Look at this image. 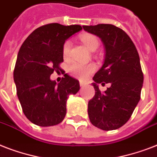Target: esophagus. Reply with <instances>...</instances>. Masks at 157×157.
Segmentation results:
<instances>
[{"label":"esophagus","mask_w":157,"mask_h":157,"mask_svg":"<svg viewBox=\"0 0 157 157\" xmlns=\"http://www.w3.org/2000/svg\"><path fill=\"white\" fill-rule=\"evenodd\" d=\"M86 85H87V83H86V81H80V86H81V87H84V86H86Z\"/></svg>","instance_id":"esophagus-1"}]
</instances>
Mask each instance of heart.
<instances>
[{
  "mask_svg": "<svg viewBox=\"0 0 157 157\" xmlns=\"http://www.w3.org/2000/svg\"><path fill=\"white\" fill-rule=\"evenodd\" d=\"M81 40L87 46L89 50L94 51L98 47V39L92 35H84L81 36ZM71 42V40H66L63 45V54L64 58H67L70 54ZM95 71V66L94 64H81L78 63H72L68 66V71L73 76L78 78H86Z\"/></svg>",
  "mask_w": 157,
  "mask_h": 157,
  "instance_id": "heart-1",
  "label": "heart"
}]
</instances>
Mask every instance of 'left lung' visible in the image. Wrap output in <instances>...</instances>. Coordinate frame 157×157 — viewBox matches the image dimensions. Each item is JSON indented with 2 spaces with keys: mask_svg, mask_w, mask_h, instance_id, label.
<instances>
[{
  "mask_svg": "<svg viewBox=\"0 0 157 157\" xmlns=\"http://www.w3.org/2000/svg\"><path fill=\"white\" fill-rule=\"evenodd\" d=\"M100 38L105 49L104 62L93 77L95 95L88 103L90 122L103 130L124 125L140 100L144 74L139 53L126 33L112 24L82 26ZM110 83L102 93L98 84Z\"/></svg>",
  "mask_w": 157,
  "mask_h": 157,
  "instance_id": "1",
  "label": "left lung"
}]
</instances>
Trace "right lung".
Listing matches in <instances>:
<instances>
[{
  "label": "right lung",
  "instance_id": "obj_1",
  "mask_svg": "<svg viewBox=\"0 0 157 157\" xmlns=\"http://www.w3.org/2000/svg\"><path fill=\"white\" fill-rule=\"evenodd\" d=\"M81 29L80 25L50 23L33 31L20 47L13 81L23 113L33 124L47 127L63 121L68 96L80 90L79 81L67 74L59 83L50 75L62 70L64 42Z\"/></svg>",
  "mask_w": 157,
  "mask_h": 157
}]
</instances>
